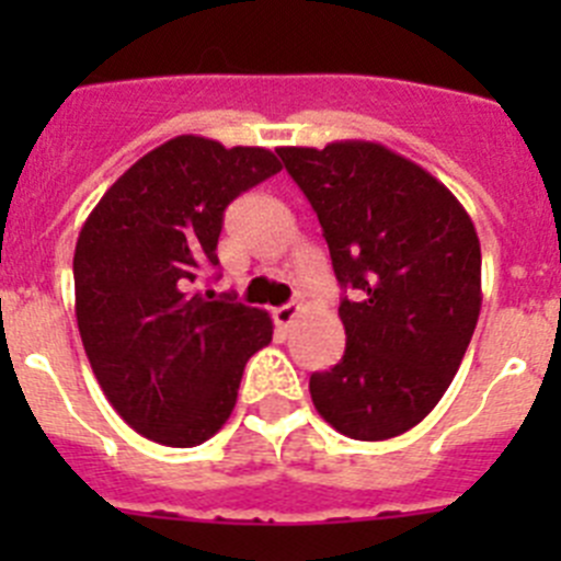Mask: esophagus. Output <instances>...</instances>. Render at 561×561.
<instances>
[{
	"mask_svg": "<svg viewBox=\"0 0 561 561\" xmlns=\"http://www.w3.org/2000/svg\"><path fill=\"white\" fill-rule=\"evenodd\" d=\"M300 311H304V306H300V304L280 306V309H275V323L277 325H291L297 317H300Z\"/></svg>",
	"mask_w": 561,
	"mask_h": 561,
	"instance_id": "obj_1",
	"label": "esophagus"
}]
</instances>
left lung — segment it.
<instances>
[{"mask_svg": "<svg viewBox=\"0 0 561 561\" xmlns=\"http://www.w3.org/2000/svg\"><path fill=\"white\" fill-rule=\"evenodd\" d=\"M314 207L342 289L345 354L311 374L317 413L388 440L447 393L480 314V241L444 182L368 140L277 148Z\"/></svg>", "mask_w": 561, "mask_h": 561, "instance_id": "1", "label": "left lung"}]
</instances>
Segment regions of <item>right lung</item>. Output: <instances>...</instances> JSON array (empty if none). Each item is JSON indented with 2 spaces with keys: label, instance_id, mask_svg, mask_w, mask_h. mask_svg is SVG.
<instances>
[{
  "label": "right lung",
  "instance_id": "1",
  "mask_svg": "<svg viewBox=\"0 0 561 561\" xmlns=\"http://www.w3.org/2000/svg\"><path fill=\"white\" fill-rule=\"evenodd\" d=\"M280 171L270 148L182 134L134 162L83 221L72 257L83 351L134 433L196 447L225 427L266 311L202 289L236 196Z\"/></svg>",
  "mask_w": 561,
  "mask_h": 561
}]
</instances>
